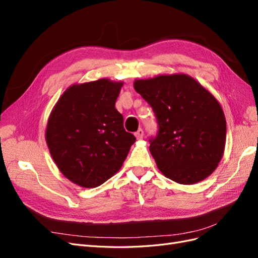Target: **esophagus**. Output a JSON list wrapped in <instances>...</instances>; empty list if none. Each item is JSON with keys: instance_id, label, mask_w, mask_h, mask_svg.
<instances>
[{"instance_id": "1", "label": "esophagus", "mask_w": 258, "mask_h": 258, "mask_svg": "<svg viewBox=\"0 0 258 258\" xmlns=\"http://www.w3.org/2000/svg\"><path fill=\"white\" fill-rule=\"evenodd\" d=\"M135 136H136V138L138 139V140H140V139H142L143 138V136H144V131H143V129H139L136 134H135Z\"/></svg>"}]
</instances>
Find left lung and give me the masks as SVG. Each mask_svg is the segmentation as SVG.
<instances>
[{
	"label": "left lung",
	"instance_id": "1",
	"mask_svg": "<svg viewBox=\"0 0 258 258\" xmlns=\"http://www.w3.org/2000/svg\"><path fill=\"white\" fill-rule=\"evenodd\" d=\"M134 86L157 118L150 152L162 174L184 185L208 177L226 142L225 115L212 93L186 74L137 80Z\"/></svg>",
	"mask_w": 258,
	"mask_h": 258
}]
</instances>
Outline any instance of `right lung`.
Here are the masks:
<instances>
[{"mask_svg": "<svg viewBox=\"0 0 258 258\" xmlns=\"http://www.w3.org/2000/svg\"><path fill=\"white\" fill-rule=\"evenodd\" d=\"M122 83L101 79L69 87L54 105L46 143L61 173L92 188L118 172L136 137L115 108Z\"/></svg>", "mask_w": 258, "mask_h": 258, "instance_id": "add662e5", "label": "right lung"}]
</instances>
